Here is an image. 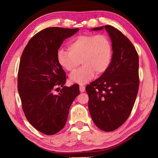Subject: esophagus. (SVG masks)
Returning a JSON list of instances; mask_svg holds the SVG:
<instances>
[{
  "label": "esophagus",
  "instance_id": "esophagus-1",
  "mask_svg": "<svg viewBox=\"0 0 158 158\" xmlns=\"http://www.w3.org/2000/svg\"><path fill=\"white\" fill-rule=\"evenodd\" d=\"M80 91L81 92H84L85 91V86L83 85H80Z\"/></svg>",
  "mask_w": 158,
  "mask_h": 158
}]
</instances>
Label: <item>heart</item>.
<instances>
[{
  "label": "heart",
  "mask_w": 158,
  "mask_h": 158,
  "mask_svg": "<svg viewBox=\"0 0 158 158\" xmlns=\"http://www.w3.org/2000/svg\"><path fill=\"white\" fill-rule=\"evenodd\" d=\"M68 50L60 49L57 52V60L62 67L71 73L77 70L80 63L83 64L70 76V81L74 83L84 84L95 73L103 74L112 59L111 43L103 34L80 35L69 42Z\"/></svg>",
  "instance_id": "obj_1"
}]
</instances>
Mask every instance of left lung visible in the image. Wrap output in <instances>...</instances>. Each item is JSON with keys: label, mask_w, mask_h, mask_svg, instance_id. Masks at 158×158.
<instances>
[{"label": "left lung", "mask_w": 158, "mask_h": 158, "mask_svg": "<svg viewBox=\"0 0 158 158\" xmlns=\"http://www.w3.org/2000/svg\"><path fill=\"white\" fill-rule=\"evenodd\" d=\"M103 28L112 42L111 64L85 90L94 123L101 130L111 132L121 127L132 111L139 88V59L131 41L115 27L106 25L91 30Z\"/></svg>", "instance_id": "obj_1"}]
</instances>
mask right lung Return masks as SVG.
<instances>
[{"mask_svg":"<svg viewBox=\"0 0 158 158\" xmlns=\"http://www.w3.org/2000/svg\"><path fill=\"white\" fill-rule=\"evenodd\" d=\"M78 30L45 28L31 38L21 56L18 90L23 111L31 125L47 135H55L64 128L71 104L80 94L78 84L64 86L66 73L57 60V52L64 40ZM59 86L63 88L56 94Z\"/></svg>","mask_w":158,"mask_h":158,"instance_id":"obj_1","label":"right lung"}]
</instances>
